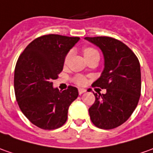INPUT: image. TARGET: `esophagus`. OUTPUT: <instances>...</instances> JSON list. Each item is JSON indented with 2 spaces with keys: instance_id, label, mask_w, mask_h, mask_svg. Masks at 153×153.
Instances as JSON below:
<instances>
[{
  "instance_id": "esophagus-1",
  "label": "esophagus",
  "mask_w": 153,
  "mask_h": 153,
  "mask_svg": "<svg viewBox=\"0 0 153 153\" xmlns=\"http://www.w3.org/2000/svg\"><path fill=\"white\" fill-rule=\"evenodd\" d=\"M85 91H86V90H84V89H79V94H84Z\"/></svg>"
}]
</instances>
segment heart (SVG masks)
Wrapping results in <instances>:
<instances>
[{"mask_svg":"<svg viewBox=\"0 0 153 153\" xmlns=\"http://www.w3.org/2000/svg\"><path fill=\"white\" fill-rule=\"evenodd\" d=\"M83 53H84V56H85V59H89L90 57H93V56H95V55H99V52L95 48H92V47H86L83 49ZM71 57V52H68L67 54L65 55L64 57V59H63V63L64 65H66L68 63V60ZM73 81L74 84H76L77 85H85L87 82V79L85 76L83 75H80V74H78L76 76L74 77L73 79Z\"/></svg>","mask_w":153,"mask_h":153,"instance_id":"1","label":"heart"}]
</instances>
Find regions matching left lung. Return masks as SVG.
Returning <instances> with one entry per match:
<instances>
[{
    "label": "left lung",
    "mask_w": 153,
    "mask_h": 153,
    "mask_svg": "<svg viewBox=\"0 0 153 153\" xmlns=\"http://www.w3.org/2000/svg\"><path fill=\"white\" fill-rule=\"evenodd\" d=\"M98 46L105 58L101 76L92 86L106 89L94 94L90 119L98 128L110 130L122 125L135 111L141 95V68L137 57L122 42L111 37H85Z\"/></svg>",
    "instance_id": "obj_1"
}]
</instances>
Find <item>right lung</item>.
<instances>
[{
    "mask_svg": "<svg viewBox=\"0 0 153 153\" xmlns=\"http://www.w3.org/2000/svg\"><path fill=\"white\" fill-rule=\"evenodd\" d=\"M78 37L48 34L37 37L20 54L14 73V90L22 112L33 125L43 130H54L68 118V110L76 100L75 87L59 91L53 80L63 68L65 55Z\"/></svg>",
    "mask_w": 153,
    "mask_h": 153,
    "instance_id": "1",
    "label": "right lung"
}]
</instances>
